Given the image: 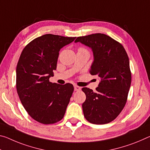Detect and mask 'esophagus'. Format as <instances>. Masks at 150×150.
I'll use <instances>...</instances> for the list:
<instances>
[{
    "instance_id": "34e87169",
    "label": "esophagus",
    "mask_w": 150,
    "mask_h": 150,
    "mask_svg": "<svg viewBox=\"0 0 150 150\" xmlns=\"http://www.w3.org/2000/svg\"><path fill=\"white\" fill-rule=\"evenodd\" d=\"M74 89H75V91H79V90L81 89V87H79V86H77V85H75Z\"/></svg>"
}]
</instances>
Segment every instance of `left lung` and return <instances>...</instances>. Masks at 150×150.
<instances>
[{
  "instance_id": "1",
  "label": "left lung",
  "mask_w": 150,
  "mask_h": 150,
  "mask_svg": "<svg viewBox=\"0 0 150 150\" xmlns=\"http://www.w3.org/2000/svg\"><path fill=\"white\" fill-rule=\"evenodd\" d=\"M75 42L92 49L94 61L89 72L101 79L96 92L82 88L86 96L82 105L84 116L93 124H106L120 115L126 103L132 81L127 54L122 44L102 33L79 37Z\"/></svg>"
}]
</instances>
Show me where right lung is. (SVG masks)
<instances>
[{
    "label": "right lung",
    "mask_w": 150,
    "mask_h": 150,
    "mask_svg": "<svg viewBox=\"0 0 150 150\" xmlns=\"http://www.w3.org/2000/svg\"><path fill=\"white\" fill-rule=\"evenodd\" d=\"M75 39L46 34L30 41L21 54L16 90L24 108L38 122L53 124L64 117L74 87L71 83H53L49 78L57 69L60 49Z\"/></svg>",
    "instance_id": "obj_1"
}]
</instances>
